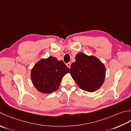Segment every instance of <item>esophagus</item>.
I'll return each instance as SVG.
<instances>
[{"mask_svg":"<svg viewBox=\"0 0 131 131\" xmlns=\"http://www.w3.org/2000/svg\"><path fill=\"white\" fill-rule=\"evenodd\" d=\"M71 63H67L66 65H67V66L69 68H70V67H71Z\"/></svg>","mask_w":131,"mask_h":131,"instance_id":"obj_1","label":"esophagus"}]
</instances>
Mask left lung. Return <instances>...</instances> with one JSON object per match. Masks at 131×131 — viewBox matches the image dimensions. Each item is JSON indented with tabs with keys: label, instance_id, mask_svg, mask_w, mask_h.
Instances as JSON below:
<instances>
[{
	"label": "left lung",
	"instance_id": "left-lung-1",
	"mask_svg": "<svg viewBox=\"0 0 131 131\" xmlns=\"http://www.w3.org/2000/svg\"><path fill=\"white\" fill-rule=\"evenodd\" d=\"M70 74L80 88L93 92L100 88L105 81L106 68L94 56L80 52L76 55L75 62L71 66Z\"/></svg>",
	"mask_w": 131,
	"mask_h": 131
}]
</instances>
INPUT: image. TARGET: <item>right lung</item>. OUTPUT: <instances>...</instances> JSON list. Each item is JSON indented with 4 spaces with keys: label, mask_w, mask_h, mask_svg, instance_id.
Wrapping results in <instances>:
<instances>
[{
    "label": "right lung",
    "mask_w": 131,
    "mask_h": 131,
    "mask_svg": "<svg viewBox=\"0 0 131 131\" xmlns=\"http://www.w3.org/2000/svg\"><path fill=\"white\" fill-rule=\"evenodd\" d=\"M69 72L62 60L50 56L34 66L30 73L31 81L38 91L50 94L58 89L63 77Z\"/></svg>",
    "instance_id": "1"
}]
</instances>
